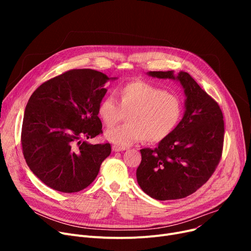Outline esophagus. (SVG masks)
Wrapping results in <instances>:
<instances>
[{"label": "esophagus", "mask_w": 251, "mask_h": 251, "mask_svg": "<svg viewBox=\"0 0 251 251\" xmlns=\"http://www.w3.org/2000/svg\"><path fill=\"white\" fill-rule=\"evenodd\" d=\"M112 150H113L114 151H125L126 148L120 147V146H117V144H114V146L112 147Z\"/></svg>", "instance_id": "esophagus-1"}]
</instances>
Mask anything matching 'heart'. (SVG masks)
I'll list each match as a JSON object with an SVG mask.
<instances>
[{
	"label": "heart",
	"mask_w": 251,
	"mask_h": 251,
	"mask_svg": "<svg viewBox=\"0 0 251 251\" xmlns=\"http://www.w3.org/2000/svg\"><path fill=\"white\" fill-rule=\"evenodd\" d=\"M117 99L118 101L112 96L104 97L97 112L107 128L117 125L128 113V123L105 133V138L120 147L142 139L149 143L165 140L177 127L183 112L177 95L141 80L121 85L117 89Z\"/></svg>",
	"instance_id": "b5f03b06"
}]
</instances>
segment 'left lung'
<instances>
[{
	"label": "left lung",
	"mask_w": 251,
	"mask_h": 251,
	"mask_svg": "<svg viewBox=\"0 0 251 251\" xmlns=\"http://www.w3.org/2000/svg\"><path fill=\"white\" fill-rule=\"evenodd\" d=\"M149 75L181 83L186 96L185 113L157 148L140 150L137 182L154 200L184 199L201 187L220 163L225 132L223 113L187 72L175 76L173 71H151Z\"/></svg>",
	"instance_id": "8db88e82"
}]
</instances>
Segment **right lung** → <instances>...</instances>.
Masks as SVG:
<instances>
[{"instance_id": "1", "label": "right lung", "mask_w": 251, "mask_h": 251, "mask_svg": "<svg viewBox=\"0 0 251 251\" xmlns=\"http://www.w3.org/2000/svg\"><path fill=\"white\" fill-rule=\"evenodd\" d=\"M112 79L73 69L38 86L26 104L22 151L32 173L51 189L73 193L94 182L111 144L86 140L102 133L98 105Z\"/></svg>"}]
</instances>
